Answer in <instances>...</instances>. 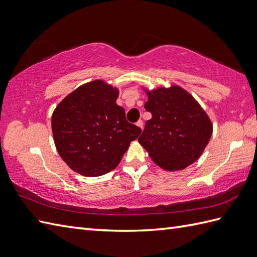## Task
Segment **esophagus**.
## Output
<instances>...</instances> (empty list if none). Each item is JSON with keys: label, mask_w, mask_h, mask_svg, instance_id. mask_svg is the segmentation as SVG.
Returning <instances> with one entry per match:
<instances>
[{"label": "esophagus", "mask_w": 257, "mask_h": 257, "mask_svg": "<svg viewBox=\"0 0 257 257\" xmlns=\"http://www.w3.org/2000/svg\"><path fill=\"white\" fill-rule=\"evenodd\" d=\"M136 124H137V126H138V127L142 130V127H143V121L141 120V119H140V120H138V122H137Z\"/></svg>", "instance_id": "1"}]
</instances>
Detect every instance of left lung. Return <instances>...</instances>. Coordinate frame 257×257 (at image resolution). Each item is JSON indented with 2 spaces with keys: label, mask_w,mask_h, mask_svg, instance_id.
Returning a JSON list of instances; mask_svg holds the SVG:
<instances>
[{
  "label": "left lung",
  "mask_w": 257,
  "mask_h": 257,
  "mask_svg": "<svg viewBox=\"0 0 257 257\" xmlns=\"http://www.w3.org/2000/svg\"><path fill=\"white\" fill-rule=\"evenodd\" d=\"M147 120L139 143L160 168L180 171L204 152L212 135V123L192 95L177 85L146 91Z\"/></svg>",
  "instance_id": "left-lung-1"
}]
</instances>
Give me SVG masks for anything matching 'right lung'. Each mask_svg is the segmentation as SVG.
Returning <instances> with one entry per match:
<instances>
[{
	"mask_svg": "<svg viewBox=\"0 0 257 257\" xmlns=\"http://www.w3.org/2000/svg\"><path fill=\"white\" fill-rule=\"evenodd\" d=\"M118 88L101 80L88 82L65 96L51 117L57 150L70 169L87 177L116 169L141 129L127 121L116 104Z\"/></svg>",
	"mask_w": 257,
	"mask_h": 257,
	"instance_id": "add662e5",
	"label": "right lung"
}]
</instances>
